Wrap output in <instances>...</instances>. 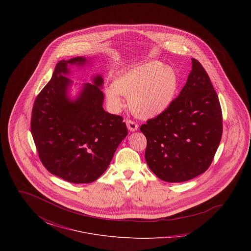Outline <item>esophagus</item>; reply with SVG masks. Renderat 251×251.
Segmentation results:
<instances>
[{"instance_id": "esophagus-1", "label": "esophagus", "mask_w": 251, "mask_h": 251, "mask_svg": "<svg viewBox=\"0 0 251 251\" xmlns=\"http://www.w3.org/2000/svg\"><path fill=\"white\" fill-rule=\"evenodd\" d=\"M126 125H127V128L131 131H135L138 130V125L131 120H128L126 121Z\"/></svg>"}]
</instances>
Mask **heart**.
<instances>
[{
    "instance_id": "b5f03b06",
    "label": "heart",
    "mask_w": 251,
    "mask_h": 251,
    "mask_svg": "<svg viewBox=\"0 0 251 251\" xmlns=\"http://www.w3.org/2000/svg\"><path fill=\"white\" fill-rule=\"evenodd\" d=\"M179 80L175 71L159 61H150L119 74L104 88L108 105L117 111L121 96L128 97L131 112L138 118H153L166 111L175 99Z\"/></svg>"
}]
</instances>
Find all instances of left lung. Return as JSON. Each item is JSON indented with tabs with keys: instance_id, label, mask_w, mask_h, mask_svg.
<instances>
[{
	"instance_id": "8db88e82",
	"label": "left lung",
	"mask_w": 251,
	"mask_h": 251,
	"mask_svg": "<svg viewBox=\"0 0 251 251\" xmlns=\"http://www.w3.org/2000/svg\"><path fill=\"white\" fill-rule=\"evenodd\" d=\"M222 130L217 94L201 64L192 58L191 72L179 96L140 126L147 138L146 162L167 182L194 179L211 166Z\"/></svg>"
}]
</instances>
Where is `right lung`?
Instances as JSON below:
<instances>
[{"label":"right lung","mask_w":251,"mask_h":251,"mask_svg":"<svg viewBox=\"0 0 251 251\" xmlns=\"http://www.w3.org/2000/svg\"><path fill=\"white\" fill-rule=\"evenodd\" d=\"M84 57L59 61L51 79L36 97L31 132L39 159L49 172L73 183H89L107 169L128 130L120 116L102 107L103 78L98 74L76 99L69 90L72 81L65 75L69 66H84Z\"/></svg>","instance_id":"1"}]
</instances>
